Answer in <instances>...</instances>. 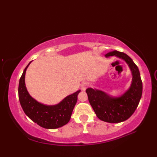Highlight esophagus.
I'll return each instance as SVG.
<instances>
[{"instance_id":"obj_1","label":"esophagus","mask_w":157,"mask_h":157,"mask_svg":"<svg viewBox=\"0 0 157 157\" xmlns=\"http://www.w3.org/2000/svg\"><path fill=\"white\" fill-rule=\"evenodd\" d=\"M86 87H87V84H86V83H84V84L82 86V89L83 90H86Z\"/></svg>"}]
</instances>
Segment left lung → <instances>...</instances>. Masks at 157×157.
Returning <instances> with one entry per match:
<instances>
[{"label": "left lung", "mask_w": 157, "mask_h": 157, "mask_svg": "<svg viewBox=\"0 0 157 157\" xmlns=\"http://www.w3.org/2000/svg\"><path fill=\"white\" fill-rule=\"evenodd\" d=\"M117 56L125 60L133 74V82L130 89L120 98H110L103 91L91 89L86 90L89 101L97 117L109 123H119L128 119L138 106L142 95V82L138 67L125 53L113 51L106 57Z\"/></svg>", "instance_id": "obj_1"}]
</instances>
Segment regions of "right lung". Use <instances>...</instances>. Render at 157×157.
Masks as SVG:
<instances>
[{"mask_svg": "<svg viewBox=\"0 0 157 157\" xmlns=\"http://www.w3.org/2000/svg\"><path fill=\"white\" fill-rule=\"evenodd\" d=\"M25 72V69L19 81L18 98L27 117L38 126L49 129L59 128L67 124L76 104L79 91L68 96L56 106H44L31 98L26 91L24 83Z\"/></svg>", "mask_w": 157, "mask_h": 157, "instance_id": "obj_1", "label": "right lung"}]
</instances>
